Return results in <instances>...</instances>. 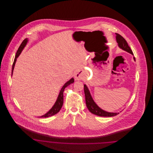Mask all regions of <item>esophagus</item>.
<instances>
[{"label": "esophagus", "mask_w": 153, "mask_h": 153, "mask_svg": "<svg viewBox=\"0 0 153 153\" xmlns=\"http://www.w3.org/2000/svg\"><path fill=\"white\" fill-rule=\"evenodd\" d=\"M81 77V75L79 72H77V73H76L74 74V78H75V80H80Z\"/></svg>", "instance_id": "34e87169"}]
</instances>
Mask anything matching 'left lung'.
<instances>
[{
  "instance_id": "8db88e82",
  "label": "left lung",
  "mask_w": 153,
  "mask_h": 153,
  "mask_svg": "<svg viewBox=\"0 0 153 153\" xmlns=\"http://www.w3.org/2000/svg\"><path fill=\"white\" fill-rule=\"evenodd\" d=\"M115 34L117 36L116 39H117V42L119 46L124 51H127L133 55L131 48L129 47L126 39L120 34H119L117 33H115ZM134 59L135 61V57H134ZM84 93H85V96L86 105H87L88 109L92 114L96 115H97V116H99V117H114L119 114V112L118 113L108 112H106V111L102 110L100 108H99L97 105V104L95 103V102L94 101L91 95L90 94L89 91L88 90V88L86 86V85H84Z\"/></svg>"
}]
</instances>
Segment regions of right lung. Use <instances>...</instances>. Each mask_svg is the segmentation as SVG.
I'll return each instance as SVG.
<instances>
[{"mask_svg": "<svg viewBox=\"0 0 153 153\" xmlns=\"http://www.w3.org/2000/svg\"><path fill=\"white\" fill-rule=\"evenodd\" d=\"M27 42V39H24L23 41L22 44H21L20 46L19 47L18 51H17V52H16V55H15L14 61V62H13V64L12 73H11V74H13V70H14V68L15 64L16 58L18 57V56L21 54V51L23 50V49L25 48V46H26ZM73 82H74L73 78H72L71 80L68 81L67 82H66L65 84L64 85V86L61 88V89L60 91V92H59V94L58 95V98L57 99V101L55 102L54 105L53 106V107L51 108V110H49V112H48L46 114H45L43 116L40 117H51V116H53V115L56 114L57 113H58V112L60 111L62 105H63V102H64V95H63V93H64V89L67 86L69 85L70 84H72Z\"/></svg>", "mask_w": 153, "mask_h": 153, "instance_id": "obj_1", "label": "right lung"}]
</instances>
